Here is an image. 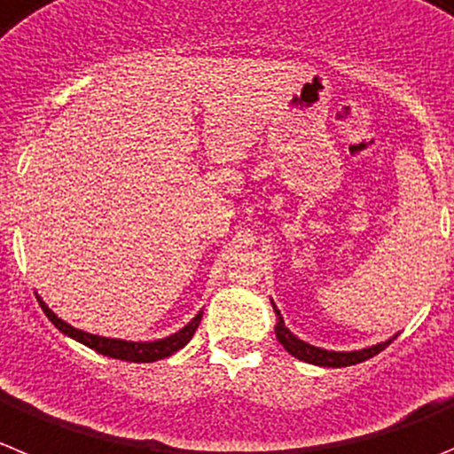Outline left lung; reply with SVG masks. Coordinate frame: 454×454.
I'll use <instances>...</instances> for the list:
<instances>
[{"label":"left lung","mask_w":454,"mask_h":454,"mask_svg":"<svg viewBox=\"0 0 454 454\" xmlns=\"http://www.w3.org/2000/svg\"><path fill=\"white\" fill-rule=\"evenodd\" d=\"M277 315H278V322H277V328H274V333H277V340L284 344L286 351H288L290 356L303 360V363L319 364V367H351V364L364 363V360H369V357L378 356L382 348H387L389 342H392V340H389V342H382V344H376V347H369V348H363V351H351V353L324 351V348L310 347V344H306V342H301L299 338H294L293 333L286 328L284 317H281V313H278V310H277Z\"/></svg>","instance_id":"8db88e82"}]
</instances>
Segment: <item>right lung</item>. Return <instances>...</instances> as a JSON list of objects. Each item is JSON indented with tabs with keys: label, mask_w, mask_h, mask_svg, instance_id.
<instances>
[{
	"label": "right lung",
	"mask_w": 454,
	"mask_h": 454,
	"mask_svg": "<svg viewBox=\"0 0 454 454\" xmlns=\"http://www.w3.org/2000/svg\"><path fill=\"white\" fill-rule=\"evenodd\" d=\"M37 301L43 306L44 315L51 319L53 326L60 328L62 333H67L69 338L78 340V342L94 348V351L103 353V356L116 357V360H126V363H155V360H161V357L173 356V353L180 351L184 344H189V340L193 338V333L198 331L200 322H202V313H198L180 333H176V335H170V338L166 340H157V342H123V340L98 338V335H90V333L78 331V328L69 326V324L62 322L60 317H56L43 299L37 297Z\"/></svg>",
	"instance_id": "1"
}]
</instances>
